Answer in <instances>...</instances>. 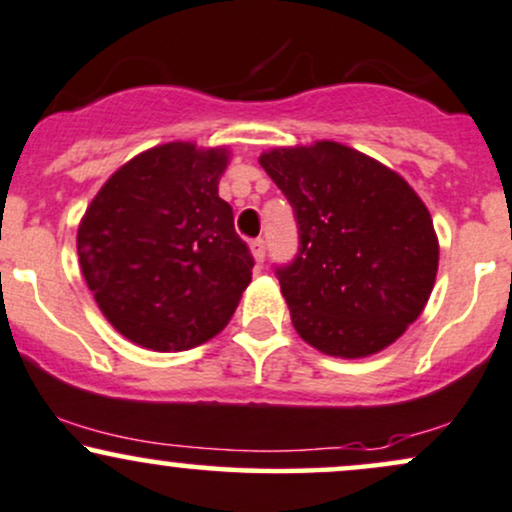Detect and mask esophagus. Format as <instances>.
I'll use <instances>...</instances> for the list:
<instances>
[{
	"mask_svg": "<svg viewBox=\"0 0 512 512\" xmlns=\"http://www.w3.org/2000/svg\"><path fill=\"white\" fill-rule=\"evenodd\" d=\"M250 250H252V255H255L257 262H264V257H267V240L255 238L250 243Z\"/></svg>",
	"mask_w": 512,
	"mask_h": 512,
	"instance_id": "obj_1",
	"label": "esophagus"
}]
</instances>
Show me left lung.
<instances>
[{
	"label": "left lung",
	"mask_w": 512,
	"mask_h": 512,
	"mask_svg": "<svg viewBox=\"0 0 512 512\" xmlns=\"http://www.w3.org/2000/svg\"><path fill=\"white\" fill-rule=\"evenodd\" d=\"M260 163L298 228V252L274 267L296 332L342 358L375 354L402 337L438 272L433 221L416 192L337 142L274 149Z\"/></svg>",
	"instance_id": "8db88e82"
}]
</instances>
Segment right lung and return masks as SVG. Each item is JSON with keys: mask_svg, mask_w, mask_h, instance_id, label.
I'll return each mask as SVG.
<instances>
[{"mask_svg": "<svg viewBox=\"0 0 512 512\" xmlns=\"http://www.w3.org/2000/svg\"><path fill=\"white\" fill-rule=\"evenodd\" d=\"M228 151L173 142L139 154L103 185L76 236L98 308L129 342L185 351L219 334L255 257L219 197Z\"/></svg>", "mask_w": 512, "mask_h": 512, "instance_id": "obj_1", "label": "right lung"}]
</instances>
